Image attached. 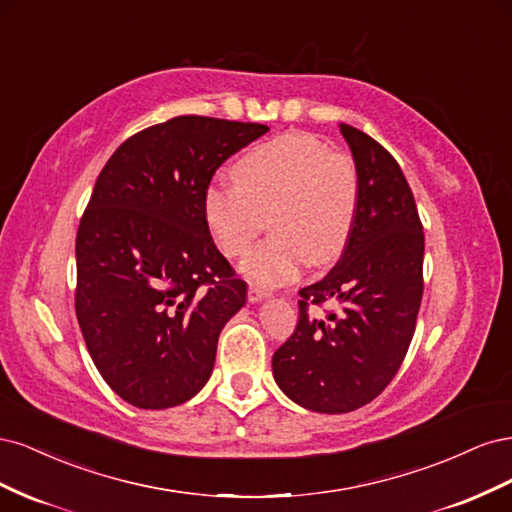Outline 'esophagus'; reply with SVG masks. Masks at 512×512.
<instances>
[{
    "label": "esophagus",
    "instance_id": "34e87169",
    "mask_svg": "<svg viewBox=\"0 0 512 512\" xmlns=\"http://www.w3.org/2000/svg\"><path fill=\"white\" fill-rule=\"evenodd\" d=\"M265 297H269V290L260 288V286H256V284L247 286V299H250L252 303H254V301H260V299H265Z\"/></svg>",
    "mask_w": 512,
    "mask_h": 512
}]
</instances>
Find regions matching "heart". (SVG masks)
<instances>
[{
  "mask_svg": "<svg viewBox=\"0 0 512 512\" xmlns=\"http://www.w3.org/2000/svg\"><path fill=\"white\" fill-rule=\"evenodd\" d=\"M230 183H211L203 213L228 258H243L265 228L275 235L245 260L262 284H284L301 267L331 265L344 254L359 211L354 162L307 132H286L245 151Z\"/></svg>",
  "mask_w": 512,
  "mask_h": 512,
  "instance_id": "heart-1",
  "label": "heart"
}]
</instances>
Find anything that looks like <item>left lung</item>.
Instances as JSON below:
<instances>
[{"instance_id": "1", "label": "left lung", "mask_w": 512, "mask_h": 512, "mask_svg": "<svg viewBox=\"0 0 512 512\" xmlns=\"http://www.w3.org/2000/svg\"><path fill=\"white\" fill-rule=\"evenodd\" d=\"M359 173V211L337 265L299 290V322L273 354V376L299 406L352 412L376 399L410 348L423 299L425 235L410 185L378 141L339 123ZM337 302L327 319L317 307Z\"/></svg>"}]
</instances>
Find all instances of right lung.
Instances as JSON below:
<instances>
[{"label": "right lung", "mask_w": 512, "mask_h": 512, "mask_svg": "<svg viewBox=\"0 0 512 512\" xmlns=\"http://www.w3.org/2000/svg\"><path fill=\"white\" fill-rule=\"evenodd\" d=\"M269 128L181 115L123 141L100 170L76 232V318L106 384L164 410L209 380L245 282L213 243L209 183Z\"/></svg>", "instance_id": "1"}]
</instances>
